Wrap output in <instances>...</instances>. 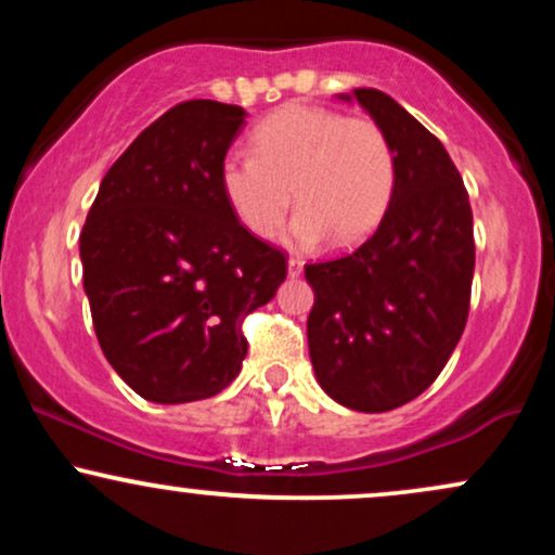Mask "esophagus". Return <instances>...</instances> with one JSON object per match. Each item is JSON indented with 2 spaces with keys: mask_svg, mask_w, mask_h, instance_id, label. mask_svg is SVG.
Listing matches in <instances>:
<instances>
[{
  "mask_svg": "<svg viewBox=\"0 0 555 555\" xmlns=\"http://www.w3.org/2000/svg\"><path fill=\"white\" fill-rule=\"evenodd\" d=\"M286 266H289V276H292V279H297L299 273H302L305 260H302V258H289V263H286Z\"/></svg>",
  "mask_w": 555,
  "mask_h": 555,
  "instance_id": "34e87169",
  "label": "esophagus"
}]
</instances>
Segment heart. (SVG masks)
I'll return each instance as SVG.
<instances>
[{"label": "heart", "instance_id": "obj_1", "mask_svg": "<svg viewBox=\"0 0 555 555\" xmlns=\"http://www.w3.org/2000/svg\"><path fill=\"white\" fill-rule=\"evenodd\" d=\"M253 156L229 154L219 167L224 201L253 237L284 224L292 195L299 245L328 237L347 247L371 234L391 206L397 156L371 117H344L313 104H286L253 130Z\"/></svg>", "mask_w": 555, "mask_h": 555}]
</instances>
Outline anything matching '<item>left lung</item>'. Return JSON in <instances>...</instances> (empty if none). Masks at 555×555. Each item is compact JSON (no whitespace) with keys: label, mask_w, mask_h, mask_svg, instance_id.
Here are the masks:
<instances>
[{"label":"left lung","mask_w":555,"mask_h":555,"mask_svg":"<svg viewBox=\"0 0 555 555\" xmlns=\"http://www.w3.org/2000/svg\"><path fill=\"white\" fill-rule=\"evenodd\" d=\"M352 95L391 140L397 188L360 247L305 266L315 292L308 347L331 399L388 412L438 378L467 326L473 208L441 140L384 91L354 88Z\"/></svg>","instance_id":"left-lung-1"}]
</instances>
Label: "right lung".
Wrapping results in <instances>:
<instances>
[{
	"instance_id": "add662e5",
	"label": "right lung",
	"mask_w": 555,
	"mask_h": 555,
	"mask_svg": "<svg viewBox=\"0 0 555 555\" xmlns=\"http://www.w3.org/2000/svg\"><path fill=\"white\" fill-rule=\"evenodd\" d=\"M242 122L234 104L171 106L112 164L80 232L101 352L156 404L232 384L247 354L242 321L286 279L284 253L253 237L221 193Z\"/></svg>"
}]
</instances>
